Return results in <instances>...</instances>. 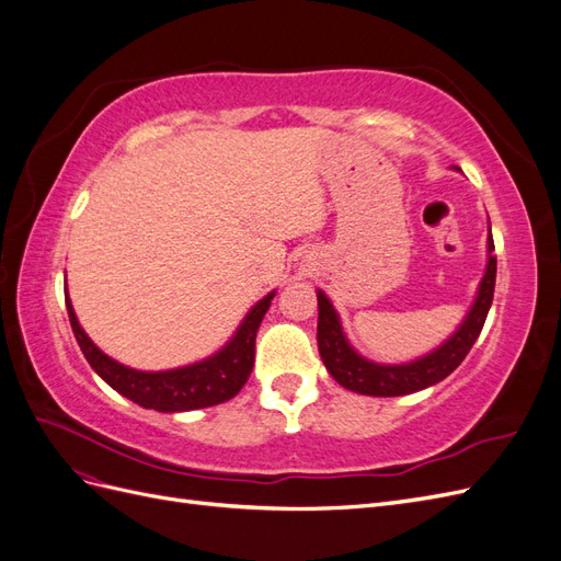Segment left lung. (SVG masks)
Segmentation results:
<instances>
[{
    "label": "left lung",
    "instance_id": "left-lung-1",
    "mask_svg": "<svg viewBox=\"0 0 561 561\" xmlns=\"http://www.w3.org/2000/svg\"><path fill=\"white\" fill-rule=\"evenodd\" d=\"M486 250H489V262H486L484 278L480 283L478 297H474L466 320L458 325V330L443 346H437L428 355H423V358H416L404 365H381V363H371L363 358V355L348 344L332 301L328 299L325 293L318 290L316 293L318 295V351L328 371L336 379V383L360 396L396 398V396L416 393V390H423L449 377L451 371L463 363L472 344L478 342L491 301H494L496 257H494L491 227H489Z\"/></svg>",
    "mask_w": 561,
    "mask_h": 561
}]
</instances>
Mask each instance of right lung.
Wrapping results in <instances>:
<instances>
[{"label":"right lung","mask_w":561,"mask_h":561,"mask_svg":"<svg viewBox=\"0 0 561 561\" xmlns=\"http://www.w3.org/2000/svg\"><path fill=\"white\" fill-rule=\"evenodd\" d=\"M274 295L276 293H268L264 299L254 304L239 330L229 339V344L210 355V358L165 371H140L112 360L81 330L67 293L65 304L83 358L89 360V365L116 393L145 407V410L190 412L227 402L245 386L254 365V339H257L262 318L268 311Z\"/></svg>","instance_id":"obj_1"}]
</instances>
